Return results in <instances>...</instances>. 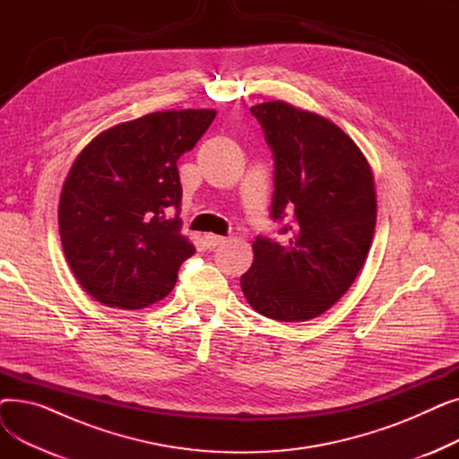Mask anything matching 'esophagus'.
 I'll return each mask as SVG.
<instances>
[{
    "label": "esophagus",
    "mask_w": 459,
    "mask_h": 459,
    "mask_svg": "<svg viewBox=\"0 0 459 459\" xmlns=\"http://www.w3.org/2000/svg\"><path fill=\"white\" fill-rule=\"evenodd\" d=\"M204 239H206V246H208L210 249L220 247V246H223V244L227 242L225 236H217V234H206Z\"/></svg>",
    "instance_id": "34e87169"
}]
</instances>
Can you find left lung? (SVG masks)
<instances>
[{"instance_id": "obj_1", "label": "left lung", "mask_w": 459, "mask_h": 459, "mask_svg": "<svg viewBox=\"0 0 459 459\" xmlns=\"http://www.w3.org/2000/svg\"><path fill=\"white\" fill-rule=\"evenodd\" d=\"M275 160L272 217L294 212V227L253 242V266L239 279L247 303L277 322L318 318L357 279L374 238L372 167L329 118L273 100L251 108Z\"/></svg>"}]
</instances>
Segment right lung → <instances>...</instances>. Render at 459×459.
I'll return each mask as SVG.
<instances>
[{"instance_id":"add662e5","label":"right lung","mask_w":459,"mask_h":459,"mask_svg":"<svg viewBox=\"0 0 459 459\" xmlns=\"http://www.w3.org/2000/svg\"><path fill=\"white\" fill-rule=\"evenodd\" d=\"M215 109H169L115 125L72 163L59 199V234L83 290L108 307L137 310L163 299L195 253L180 234L177 161Z\"/></svg>"}]
</instances>
